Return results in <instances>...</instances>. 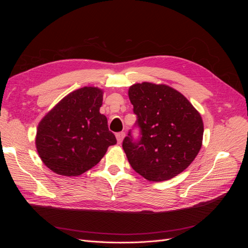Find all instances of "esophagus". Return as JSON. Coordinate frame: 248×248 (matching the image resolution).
<instances>
[{
	"label": "esophagus",
	"instance_id": "obj_1",
	"mask_svg": "<svg viewBox=\"0 0 248 248\" xmlns=\"http://www.w3.org/2000/svg\"><path fill=\"white\" fill-rule=\"evenodd\" d=\"M125 137V132H119L116 134V138H117V140H118V144H121L123 139Z\"/></svg>",
	"mask_w": 248,
	"mask_h": 248
}]
</instances>
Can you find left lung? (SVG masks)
Listing matches in <instances>:
<instances>
[{
	"label": "left lung",
	"instance_id": "obj_1",
	"mask_svg": "<svg viewBox=\"0 0 248 248\" xmlns=\"http://www.w3.org/2000/svg\"><path fill=\"white\" fill-rule=\"evenodd\" d=\"M137 116L122 147L131 168L149 181H166L182 172L202 147L204 125L198 110L175 89L141 82L129 88Z\"/></svg>",
	"mask_w": 248,
	"mask_h": 248
}]
</instances>
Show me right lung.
Returning <instances> with one entry per match:
<instances>
[{"mask_svg": "<svg viewBox=\"0 0 248 248\" xmlns=\"http://www.w3.org/2000/svg\"><path fill=\"white\" fill-rule=\"evenodd\" d=\"M102 91L84 87L60 101L38 125L37 151L52 171L78 176L98 163L117 144L108 119L99 112Z\"/></svg>", "mask_w": 248, "mask_h": 248, "instance_id": "1", "label": "right lung"}]
</instances>
